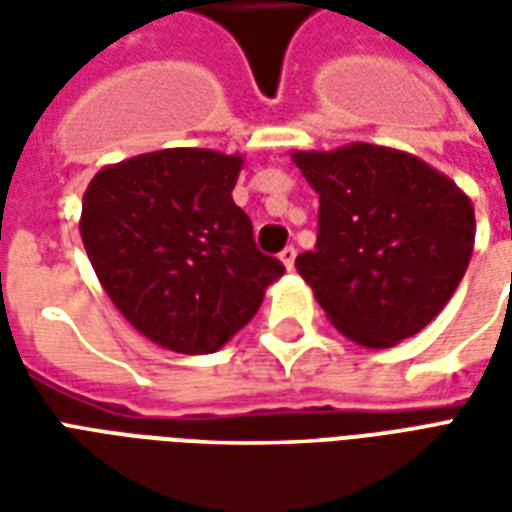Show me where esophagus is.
Listing matches in <instances>:
<instances>
[{"mask_svg":"<svg viewBox=\"0 0 512 512\" xmlns=\"http://www.w3.org/2000/svg\"><path fill=\"white\" fill-rule=\"evenodd\" d=\"M279 260H282V266L288 268V271H293V266H296V249H293V246H285V249L279 252Z\"/></svg>","mask_w":512,"mask_h":512,"instance_id":"34e87169","label":"esophagus"}]
</instances>
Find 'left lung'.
I'll return each mask as SVG.
<instances>
[{
  "mask_svg": "<svg viewBox=\"0 0 512 512\" xmlns=\"http://www.w3.org/2000/svg\"><path fill=\"white\" fill-rule=\"evenodd\" d=\"M321 197L318 244L296 257L351 343L392 348L452 299L474 249V208L444 172L395 147L293 150Z\"/></svg>",
  "mask_w": 512,
  "mask_h": 512,
  "instance_id": "8db88e82",
  "label": "left lung"
}]
</instances>
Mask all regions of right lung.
Listing matches in <instances>:
<instances>
[{
    "mask_svg": "<svg viewBox=\"0 0 512 512\" xmlns=\"http://www.w3.org/2000/svg\"><path fill=\"white\" fill-rule=\"evenodd\" d=\"M244 156L167 147L104 167L84 191V249L136 332L175 354H213L285 274L233 202Z\"/></svg>",
    "mask_w": 512,
    "mask_h": 512,
    "instance_id": "obj_1",
    "label": "right lung"
}]
</instances>
